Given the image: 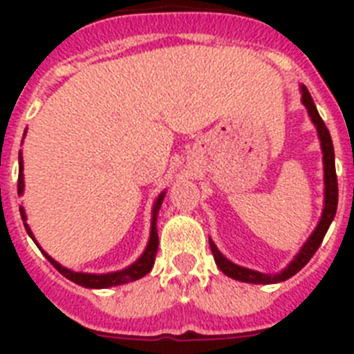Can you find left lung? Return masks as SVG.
<instances>
[{
  "mask_svg": "<svg viewBox=\"0 0 354 354\" xmlns=\"http://www.w3.org/2000/svg\"><path fill=\"white\" fill-rule=\"evenodd\" d=\"M301 102L305 104L306 111H308V117L314 122L315 129H317L319 140H321V149H323V167H324V207L323 214H321V220H319L317 227H315L314 232L310 234V237L305 241V245L301 246V250L298 252V255L290 261V264L287 266L286 270L280 271V273H261V271H253L248 268H243V266H237L234 262L228 261L220 250L216 248V245L209 239V245H211L212 255H214L216 266L223 271L227 277L234 278V280H239V282L246 283H278L283 282L287 278L294 277L301 270L303 266H306V262L314 257V253L317 252V248L323 243L324 236H326L328 228H330L331 221L335 218L337 212V204H339V184H337V174H335V152H333V143H331L330 131L324 126L323 118L319 115L317 108H315L314 101H312L310 92L306 90L305 84H301Z\"/></svg>",
  "mask_w": 354,
  "mask_h": 354,
  "instance_id": "obj_1",
  "label": "left lung"
}]
</instances>
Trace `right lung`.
I'll return each mask as SVG.
<instances>
[{
  "instance_id": "right-lung-1",
  "label": "right lung",
  "mask_w": 354,
  "mask_h": 354,
  "mask_svg": "<svg viewBox=\"0 0 354 354\" xmlns=\"http://www.w3.org/2000/svg\"><path fill=\"white\" fill-rule=\"evenodd\" d=\"M24 192V175H23V158H21V152H19V179H17V195L21 196ZM167 192H162L161 195L156 198L154 207H152V225H150V237H149V245H147L145 252L142 253V257L138 259L136 262H133L131 266H127L126 270L122 271H115V273H104V274H93V273H77V271H71L67 268H64L62 264L55 261L53 257H49L48 253H42L46 255L49 262L55 266L56 270L60 271L65 278H68L71 282L77 283L81 287H88V289H106V287H115V286H124V283L134 282V280H138V278L145 277L150 270H152V266H154L156 261V253H158V246H159V239H158V227H156V221H158V211L161 209L162 198H165ZM21 211V218L24 221V227H26V232L30 234V237L35 241L33 234H31L30 227L26 223V212H24L23 207H19ZM37 243V241H35Z\"/></svg>"
}]
</instances>
